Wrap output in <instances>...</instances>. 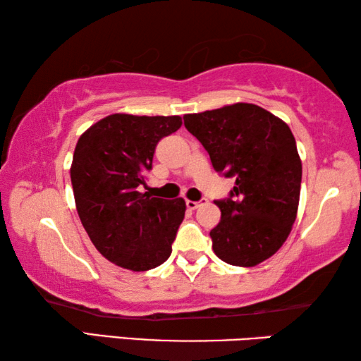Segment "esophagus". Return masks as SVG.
Listing matches in <instances>:
<instances>
[{
    "label": "esophagus",
    "mask_w": 361,
    "mask_h": 361,
    "mask_svg": "<svg viewBox=\"0 0 361 361\" xmlns=\"http://www.w3.org/2000/svg\"><path fill=\"white\" fill-rule=\"evenodd\" d=\"M205 202V199H202V200H186V207L189 210H195V209H199L200 205H202Z\"/></svg>",
    "instance_id": "1"
}]
</instances>
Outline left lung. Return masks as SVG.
Here are the masks:
<instances>
[{
	"mask_svg": "<svg viewBox=\"0 0 361 361\" xmlns=\"http://www.w3.org/2000/svg\"><path fill=\"white\" fill-rule=\"evenodd\" d=\"M185 127L209 152L213 169L235 178L215 200L221 219L213 252L232 266L253 267L283 245L296 219L302 166L290 127L253 103L186 114Z\"/></svg>",
	"mask_w": 361,
	"mask_h": 361,
	"instance_id": "left-lung-1",
	"label": "left lung"
}]
</instances>
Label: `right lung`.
I'll use <instances>...</instances> for the list:
<instances>
[{
  "instance_id": "obj_1",
  "label": "right lung",
  "mask_w": 361,
  "mask_h": 361,
  "mask_svg": "<svg viewBox=\"0 0 361 361\" xmlns=\"http://www.w3.org/2000/svg\"><path fill=\"white\" fill-rule=\"evenodd\" d=\"M180 116L109 114L78 140L70 169L79 219L95 248L116 266L142 272L172 253L185 218L180 199L138 192L159 140L181 127Z\"/></svg>"
}]
</instances>
